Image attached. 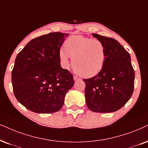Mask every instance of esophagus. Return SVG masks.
Masks as SVG:
<instances>
[{
	"label": "esophagus",
	"instance_id": "esophagus-1",
	"mask_svg": "<svg viewBox=\"0 0 148 148\" xmlns=\"http://www.w3.org/2000/svg\"><path fill=\"white\" fill-rule=\"evenodd\" d=\"M79 79H80V78H78V76H74V80H75V81H76V80H79Z\"/></svg>",
	"mask_w": 148,
	"mask_h": 148
}]
</instances>
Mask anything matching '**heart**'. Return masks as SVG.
<instances>
[{"mask_svg":"<svg viewBox=\"0 0 148 148\" xmlns=\"http://www.w3.org/2000/svg\"><path fill=\"white\" fill-rule=\"evenodd\" d=\"M61 66L70 68V57L75 72L85 78L96 76L104 68L106 48L103 42L82 35L72 36L65 41V48L59 52Z\"/></svg>","mask_w":148,"mask_h":148,"instance_id":"obj_1","label":"heart"}]
</instances>
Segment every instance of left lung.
Here are the masks:
<instances>
[{
    "instance_id": "8db88e82",
    "label": "left lung",
    "mask_w": 148,
    "mask_h": 148,
    "mask_svg": "<svg viewBox=\"0 0 148 148\" xmlns=\"http://www.w3.org/2000/svg\"><path fill=\"white\" fill-rule=\"evenodd\" d=\"M106 48L104 68L96 76L83 79L85 101L89 110L112 113L120 109L131 98L134 72L130 54L115 39L93 33Z\"/></svg>"
}]
</instances>
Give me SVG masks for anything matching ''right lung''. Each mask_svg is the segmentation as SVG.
<instances>
[{"instance_id": "1", "label": "right lung", "mask_w": 148, "mask_h": 148, "mask_svg": "<svg viewBox=\"0 0 148 148\" xmlns=\"http://www.w3.org/2000/svg\"><path fill=\"white\" fill-rule=\"evenodd\" d=\"M69 34L50 33L31 40L18 54L12 73L13 90L20 104L37 113L59 111L73 75L61 68L59 52Z\"/></svg>"}]
</instances>
